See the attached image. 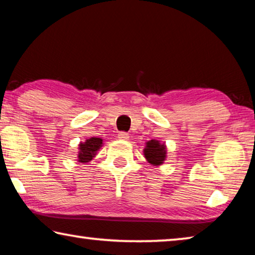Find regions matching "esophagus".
<instances>
[{"mask_svg":"<svg viewBox=\"0 0 255 255\" xmlns=\"http://www.w3.org/2000/svg\"><path fill=\"white\" fill-rule=\"evenodd\" d=\"M118 138H119V139H122V140H127L129 138V135L126 131H120L118 133Z\"/></svg>","mask_w":255,"mask_h":255,"instance_id":"esophagus-1","label":"esophagus"}]
</instances>
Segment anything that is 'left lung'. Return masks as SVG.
<instances>
[{
  "label": "left lung",
  "mask_w": 255,
  "mask_h": 255,
  "mask_svg": "<svg viewBox=\"0 0 255 255\" xmlns=\"http://www.w3.org/2000/svg\"><path fill=\"white\" fill-rule=\"evenodd\" d=\"M144 152L146 159L153 165H159L165 158V147L159 144L157 140H149Z\"/></svg>",
  "instance_id": "left-lung-1"
}]
</instances>
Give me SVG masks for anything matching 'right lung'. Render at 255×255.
<instances>
[{
  "label": "right lung",
  "instance_id": "add662e5",
  "mask_svg": "<svg viewBox=\"0 0 255 255\" xmlns=\"http://www.w3.org/2000/svg\"><path fill=\"white\" fill-rule=\"evenodd\" d=\"M102 139L101 138L91 137L90 139H86L84 144L80 145V153H79V162L86 163L91 161L97 150L101 147Z\"/></svg>",
  "mask_w": 255,
  "mask_h": 255
}]
</instances>
